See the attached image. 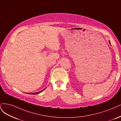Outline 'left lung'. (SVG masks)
Listing matches in <instances>:
<instances>
[{
    "label": "left lung",
    "mask_w": 121,
    "mask_h": 121,
    "mask_svg": "<svg viewBox=\"0 0 121 121\" xmlns=\"http://www.w3.org/2000/svg\"><path fill=\"white\" fill-rule=\"evenodd\" d=\"M109 43H110V44H111V43H110V41H109Z\"/></svg>",
    "instance_id": "1"
}]
</instances>
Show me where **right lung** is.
Returning a JSON list of instances; mask_svg holds the SVG:
<instances>
[{
	"instance_id": "1",
	"label": "right lung",
	"mask_w": 121,
	"mask_h": 121,
	"mask_svg": "<svg viewBox=\"0 0 121 121\" xmlns=\"http://www.w3.org/2000/svg\"><path fill=\"white\" fill-rule=\"evenodd\" d=\"M45 89H44L43 90H42V91H40L39 92H35V93H28V94H30V95H37V94H38V93H39L41 92H42Z\"/></svg>"
}]
</instances>
